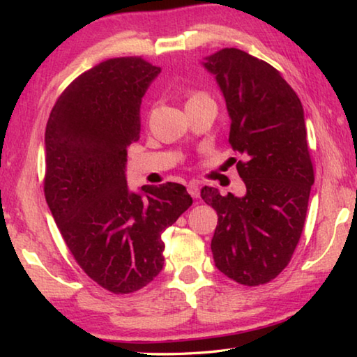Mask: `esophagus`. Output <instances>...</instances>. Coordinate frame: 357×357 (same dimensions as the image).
Segmentation results:
<instances>
[{
    "mask_svg": "<svg viewBox=\"0 0 357 357\" xmlns=\"http://www.w3.org/2000/svg\"><path fill=\"white\" fill-rule=\"evenodd\" d=\"M187 192L190 193L192 198L200 197V187H198L197 183H189V184H187Z\"/></svg>",
    "mask_w": 357,
    "mask_h": 357,
    "instance_id": "34e87169",
    "label": "esophagus"
}]
</instances>
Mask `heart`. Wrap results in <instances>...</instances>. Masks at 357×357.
Instances as JSON below:
<instances>
[{
  "label": "heart",
  "mask_w": 357,
  "mask_h": 357,
  "mask_svg": "<svg viewBox=\"0 0 357 357\" xmlns=\"http://www.w3.org/2000/svg\"><path fill=\"white\" fill-rule=\"evenodd\" d=\"M203 96H206V94H204V93H195V94H192V96H190V99H189V102H190V100H193V99L203 98Z\"/></svg>",
  "instance_id": "heart-1"
}]
</instances>
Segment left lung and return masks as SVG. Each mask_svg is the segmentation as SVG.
<instances>
[{
  "instance_id": "1",
  "label": "left lung",
  "mask_w": 357,
  "mask_h": 357,
  "mask_svg": "<svg viewBox=\"0 0 357 357\" xmlns=\"http://www.w3.org/2000/svg\"><path fill=\"white\" fill-rule=\"evenodd\" d=\"M204 68L225 98L228 142L244 157L233 162L247 189L243 198L202 189L219 215L211 250L222 274L258 287L287 268L304 228L315 181L304 110L279 70L238 48L214 53Z\"/></svg>"
}]
</instances>
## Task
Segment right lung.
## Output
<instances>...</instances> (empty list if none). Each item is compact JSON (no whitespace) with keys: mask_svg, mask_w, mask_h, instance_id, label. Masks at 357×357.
Segmentation results:
<instances>
[{"mask_svg":"<svg viewBox=\"0 0 357 357\" xmlns=\"http://www.w3.org/2000/svg\"><path fill=\"white\" fill-rule=\"evenodd\" d=\"M160 68L142 56L102 61L59 96L45 129L44 192L66 245L107 291L146 287L164 266L162 233L192 206L183 184L130 193L124 165L140 105Z\"/></svg>","mask_w":357,"mask_h":357,"instance_id":"add662e5","label":"right lung"}]
</instances>
